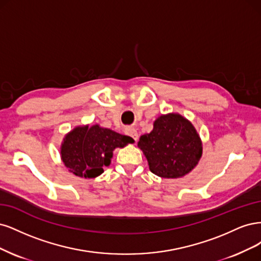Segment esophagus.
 <instances>
[{
  "label": "esophagus",
  "instance_id": "esophagus-1",
  "mask_svg": "<svg viewBox=\"0 0 261 261\" xmlns=\"http://www.w3.org/2000/svg\"><path fill=\"white\" fill-rule=\"evenodd\" d=\"M125 133L128 134V136H130L134 141H138L139 140V133H138V131L134 129V128H128V129H125Z\"/></svg>",
  "mask_w": 261,
  "mask_h": 261
}]
</instances>
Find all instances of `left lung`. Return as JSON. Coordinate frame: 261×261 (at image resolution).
Instances as JSON below:
<instances>
[{
  "label": "left lung",
  "instance_id": "1",
  "mask_svg": "<svg viewBox=\"0 0 261 261\" xmlns=\"http://www.w3.org/2000/svg\"><path fill=\"white\" fill-rule=\"evenodd\" d=\"M153 125L138 142L149 170L166 179L189 174L203 155V143L194 125L178 113L159 116Z\"/></svg>",
  "mask_w": 261,
  "mask_h": 261
}]
</instances>
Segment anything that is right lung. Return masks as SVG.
<instances>
[{
    "mask_svg": "<svg viewBox=\"0 0 261 261\" xmlns=\"http://www.w3.org/2000/svg\"><path fill=\"white\" fill-rule=\"evenodd\" d=\"M134 140L98 123L77 125L66 134L61 144V159L77 176L93 179L112 163L114 150L123 148Z\"/></svg>",
    "mask_w": 261,
    "mask_h": 261,
    "instance_id": "right-lung-1",
    "label": "right lung"
}]
</instances>
